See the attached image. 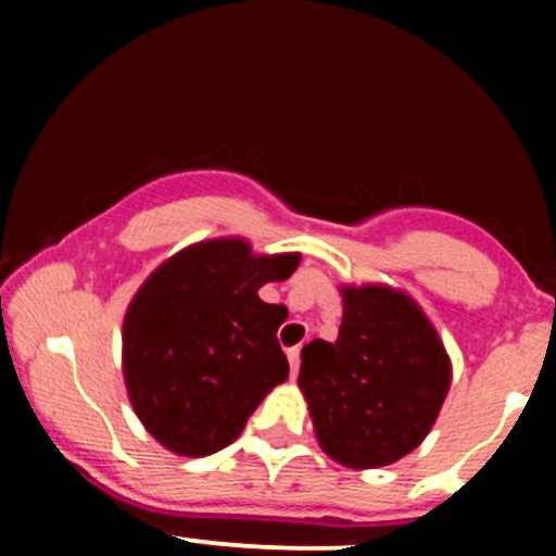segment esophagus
Segmentation results:
<instances>
[{"label": "esophagus", "mask_w": 556, "mask_h": 556, "mask_svg": "<svg viewBox=\"0 0 556 556\" xmlns=\"http://www.w3.org/2000/svg\"><path fill=\"white\" fill-rule=\"evenodd\" d=\"M287 361H290V371H292V376H295L300 368V348L287 350Z\"/></svg>", "instance_id": "esophagus-1"}]
</instances>
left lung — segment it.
Here are the masks:
<instances>
[{
  "label": "left lung",
  "instance_id": "left-lung-1",
  "mask_svg": "<svg viewBox=\"0 0 556 556\" xmlns=\"http://www.w3.org/2000/svg\"><path fill=\"white\" fill-rule=\"evenodd\" d=\"M337 342L300 353L298 384L318 444L348 468H381L431 431L452 368L424 311L381 285L344 287Z\"/></svg>",
  "mask_w": 556,
  "mask_h": 556
}]
</instances>
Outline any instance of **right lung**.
I'll use <instances>...</instances> for the list:
<instances>
[{
    "instance_id": "right-lung-1",
    "label": "right lung",
    "mask_w": 556,
    "mask_h": 556,
    "mask_svg": "<svg viewBox=\"0 0 556 556\" xmlns=\"http://www.w3.org/2000/svg\"><path fill=\"white\" fill-rule=\"evenodd\" d=\"M298 253L253 256L238 238L164 261L132 298L123 371L132 410L156 442L188 457L225 450L290 374L277 342L285 305L258 290L298 269Z\"/></svg>"
}]
</instances>
